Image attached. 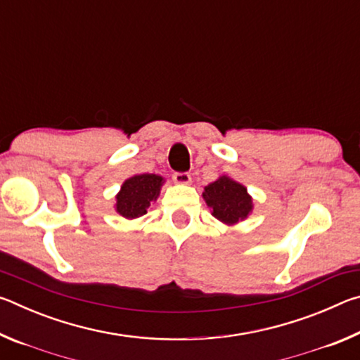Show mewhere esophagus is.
<instances>
[{"label": "esophagus", "mask_w": 360, "mask_h": 360, "mask_svg": "<svg viewBox=\"0 0 360 360\" xmlns=\"http://www.w3.org/2000/svg\"><path fill=\"white\" fill-rule=\"evenodd\" d=\"M173 181L176 182V184L187 186V184H191L192 178H191V174H188V173H174L173 174Z\"/></svg>", "instance_id": "1"}]
</instances>
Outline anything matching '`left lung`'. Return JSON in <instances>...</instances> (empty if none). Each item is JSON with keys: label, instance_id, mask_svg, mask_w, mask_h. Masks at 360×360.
Instances as JSON below:
<instances>
[{"label": "left lung", "instance_id": "left-lung-1", "mask_svg": "<svg viewBox=\"0 0 360 360\" xmlns=\"http://www.w3.org/2000/svg\"><path fill=\"white\" fill-rule=\"evenodd\" d=\"M203 198L211 208V214L225 225L245 221L254 210L248 188L225 174L205 187Z\"/></svg>", "mask_w": 360, "mask_h": 360}]
</instances>
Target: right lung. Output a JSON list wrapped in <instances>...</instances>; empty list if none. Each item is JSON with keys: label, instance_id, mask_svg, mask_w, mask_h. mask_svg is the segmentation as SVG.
I'll return each instance as SVG.
<instances>
[{"label": "right lung", "instance_id": "add662e5", "mask_svg": "<svg viewBox=\"0 0 360 360\" xmlns=\"http://www.w3.org/2000/svg\"><path fill=\"white\" fill-rule=\"evenodd\" d=\"M165 179L158 174H135L120 186L115 195L114 208L122 217L136 219L148 212L150 202H155Z\"/></svg>", "mask_w": 360, "mask_h": 360}]
</instances>
